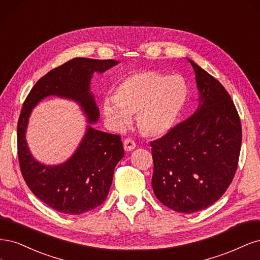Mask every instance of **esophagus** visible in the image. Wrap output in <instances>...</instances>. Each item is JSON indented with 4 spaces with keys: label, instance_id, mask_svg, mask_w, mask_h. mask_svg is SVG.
<instances>
[{
    "label": "esophagus",
    "instance_id": "1",
    "mask_svg": "<svg viewBox=\"0 0 260 260\" xmlns=\"http://www.w3.org/2000/svg\"><path fill=\"white\" fill-rule=\"evenodd\" d=\"M123 146H124V150H125V151H126V152H131V151H133L134 149L136 148L135 141H134V140L131 139V138L125 139Z\"/></svg>",
    "mask_w": 260,
    "mask_h": 260
}]
</instances>
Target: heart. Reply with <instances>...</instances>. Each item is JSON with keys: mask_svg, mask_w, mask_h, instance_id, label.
<instances>
[{"mask_svg": "<svg viewBox=\"0 0 260 260\" xmlns=\"http://www.w3.org/2000/svg\"><path fill=\"white\" fill-rule=\"evenodd\" d=\"M189 95L182 77L140 70L128 74L116 86L114 97L103 105L106 119L114 128L129 124L131 115L137 114V126L150 138L167 135L178 123Z\"/></svg>", "mask_w": 260, "mask_h": 260, "instance_id": "b5f03b06", "label": "heart"}]
</instances>
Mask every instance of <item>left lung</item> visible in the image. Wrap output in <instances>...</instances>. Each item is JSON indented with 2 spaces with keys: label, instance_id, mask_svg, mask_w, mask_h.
Instances as JSON below:
<instances>
[{
  "label": "left lung",
  "instance_id": "1",
  "mask_svg": "<svg viewBox=\"0 0 260 260\" xmlns=\"http://www.w3.org/2000/svg\"><path fill=\"white\" fill-rule=\"evenodd\" d=\"M187 59L196 73L197 111L150 145L155 197L175 212L191 214L214 204L230 186L238 167L242 127L220 82Z\"/></svg>",
  "mask_w": 260,
  "mask_h": 260
}]
</instances>
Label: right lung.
Listing matches in <instances>:
<instances>
[{"mask_svg": "<svg viewBox=\"0 0 260 260\" xmlns=\"http://www.w3.org/2000/svg\"><path fill=\"white\" fill-rule=\"evenodd\" d=\"M118 63L113 59L73 58L41 78L24 100L17 125L22 177L32 193L57 212L80 215L91 211L103 204L110 190L114 167L124 156V150L119 135L93 127L100 114L90 91V80L95 72L104 73ZM49 95L77 102L89 123L75 153L57 166L36 160L25 140L31 109Z\"/></svg>", "mask_w": 260, "mask_h": 260, "instance_id": "add662e5", "label": "right lung"}]
</instances>
